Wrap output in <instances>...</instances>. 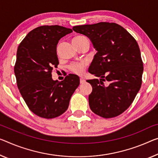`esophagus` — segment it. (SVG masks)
Listing matches in <instances>:
<instances>
[{
    "label": "esophagus",
    "instance_id": "obj_1",
    "mask_svg": "<svg viewBox=\"0 0 158 158\" xmlns=\"http://www.w3.org/2000/svg\"><path fill=\"white\" fill-rule=\"evenodd\" d=\"M85 82V80L84 78H82V77H81V78H80V82H81V84H83Z\"/></svg>",
    "mask_w": 158,
    "mask_h": 158
}]
</instances>
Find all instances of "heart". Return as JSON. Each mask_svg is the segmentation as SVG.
Instances as JSON below:
<instances>
[{
    "label": "heart",
    "mask_w": 158,
    "mask_h": 158,
    "mask_svg": "<svg viewBox=\"0 0 158 158\" xmlns=\"http://www.w3.org/2000/svg\"><path fill=\"white\" fill-rule=\"evenodd\" d=\"M86 40H88V39L86 37L82 35H78L73 39V42L75 45H77L78 44H81ZM87 66V62L85 61V60H82V61L81 62L73 63V64H71L69 65V69L73 73L78 75V76H81V75L84 73L85 70Z\"/></svg>",
    "instance_id": "b5f03b06"
}]
</instances>
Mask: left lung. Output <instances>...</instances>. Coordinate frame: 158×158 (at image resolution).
<instances>
[{
	"instance_id": "1",
	"label": "left lung",
	"mask_w": 158,
	"mask_h": 158,
	"mask_svg": "<svg viewBox=\"0 0 158 158\" xmlns=\"http://www.w3.org/2000/svg\"><path fill=\"white\" fill-rule=\"evenodd\" d=\"M73 30L88 37L98 51L88 71L100 80L87 81L93 87L88 98L91 110L105 118L120 115L132 104L142 84L143 64L136 40L114 23L75 26Z\"/></svg>"
}]
</instances>
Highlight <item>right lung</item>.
Wrapping results in <instances>:
<instances>
[{
	"label": "right lung",
	"instance_id": "add662e5",
	"mask_svg": "<svg viewBox=\"0 0 158 158\" xmlns=\"http://www.w3.org/2000/svg\"><path fill=\"white\" fill-rule=\"evenodd\" d=\"M59 25H43L30 31L19 45L14 66L17 85L29 109L38 116L53 118L67 110L80 79L69 74L64 81H53L59 65L57 44L71 33Z\"/></svg>",
	"mask_w": 158,
	"mask_h": 158
}]
</instances>
